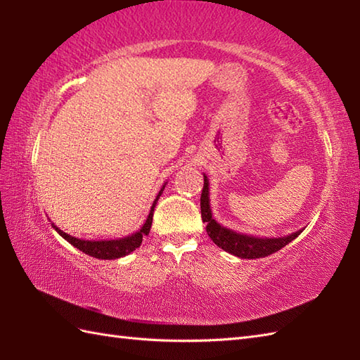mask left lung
<instances>
[{
  "mask_svg": "<svg viewBox=\"0 0 360 360\" xmlns=\"http://www.w3.org/2000/svg\"><path fill=\"white\" fill-rule=\"evenodd\" d=\"M201 218L205 224V231H207L210 240L217 244L218 248L229 252L238 258H264L267 255L274 254V252L280 250L295 240L300 235L304 227L300 231L289 233L286 236H277V238H267V236H255L232 231L221 226L218 221L212 217L210 209V190H209V179L204 174V187L201 193Z\"/></svg>",
  "mask_w": 360,
  "mask_h": 360,
  "instance_id": "obj_1",
  "label": "left lung"
}]
</instances>
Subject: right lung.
I'll return each mask as SVG.
<instances>
[{
    "label": "right lung",
    "instance_id": "right-lung-1",
    "mask_svg": "<svg viewBox=\"0 0 360 360\" xmlns=\"http://www.w3.org/2000/svg\"><path fill=\"white\" fill-rule=\"evenodd\" d=\"M165 186H167V182H165L162 187H160L159 193L156 196V200L153 201V205H151V209H150L148 217H147V219H145V223L142 224V227L139 229V231L133 232L131 235L122 236V238H114V240H83V238H75V236L63 232L62 229H58L53 223H51V226L56 229V232L60 236H63V238L68 243L72 244V246L77 248L79 250L85 252V254L89 255V257H94V258H98V259H116V258H122V257H125L128 254H131L133 250H136L137 248H139L141 244H142L143 236H147L150 233L151 223H153V212H155L156 202L159 200V196L162 195Z\"/></svg>",
    "mask_w": 360,
    "mask_h": 360
}]
</instances>
